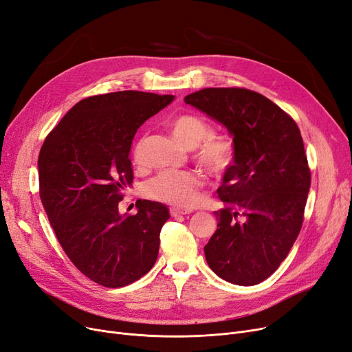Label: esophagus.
Here are the masks:
<instances>
[{
  "mask_svg": "<svg viewBox=\"0 0 352 352\" xmlns=\"http://www.w3.org/2000/svg\"><path fill=\"white\" fill-rule=\"evenodd\" d=\"M170 212H171L173 217H178V216H186V214H190V212H192V211H191V210H182V208L173 207V208L170 210Z\"/></svg>",
  "mask_w": 352,
  "mask_h": 352,
  "instance_id": "esophagus-1",
  "label": "esophagus"
}]
</instances>
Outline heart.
<instances>
[{"mask_svg":"<svg viewBox=\"0 0 352 352\" xmlns=\"http://www.w3.org/2000/svg\"><path fill=\"white\" fill-rule=\"evenodd\" d=\"M175 140L186 148H195L197 161L211 174H223L234 160L233 142L220 136H212V128L201 118L184 115L171 124ZM133 157L141 160V144L135 146ZM203 179L191 171L166 170L151 178L145 184V194L152 200L179 208H191L200 198Z\"/></svg>","mask_w":352,"mask_h":352,"instance_id":"obj_1","label":"heart"}]
</instances>
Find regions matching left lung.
<instances>
[{"label":"left lung","mask_w":352,"mask_h":352,"mask_svg":"<svg viewBox=\"0 0 352 352\" xmlns=\"http://www.w3.org/2000/svg\"><path fill=\"white\" fill-rule=\"evenodd\" d=\"M221 124L234 160L217 192V230L204 246L219 278L253 286L279 267L300 232L311 171L300 131L278 104L257 91L208 87L184 98Z\"/></svg>","instance_id":"left-lung-1"}]
</instances>
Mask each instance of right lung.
Returning a JSON list of instances; mask_svg holds the SVG:
<instances>
[{
    "label": "right lung",
    "instance_id": "add662e5",
    "mask_svg": "<svg viewBox=\"0 0 352 352\" xmlns=\"http://www.w3.org/2000/svg\"><path fill=\"white\" fill-rule=\"evenodd\" d=\"M173 95L124 90L90 96L45 138L38 155L40 198L65 253L85 276L106 287L142 278L157 262L166 206L138 200L135 216L119 212L132 184V140Z\"/></svg>",
    "mask_w": 352,
    "mask_h": 352
}]
</instances>
